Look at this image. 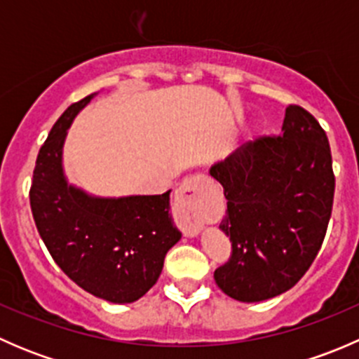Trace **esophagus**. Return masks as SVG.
I'll list each match as a JSON object with an SVG mask.
<instances>
[{"label":"esophagus","mask_w":359,"mask_h":359,"mask_svg":"<svg viewBox=\"0 0 359 359\" xmlns=\"http://www.w3.org/2000/svg\"><path fill=\"white\" fill-rule=\"evenodd\" d=\"M212 193L213 184L206 175H193L175 191L177 220L186 236H196L213 220Z\"/></svg>","instance_id":"34e87169"}]
</instances>
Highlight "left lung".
I'll return each mask as SVG.
<instances>
[{
	"label": "left lung",
	"instance_id": "obj_1",
	"mask_svg": "<svg viewBox=\"0 0 359 359\" xmlns=\"http://www.w3.org/2000/svg\"><path fill=\"white\" fill-rule=\"evenodd\" d=\"M210 175L224 187L219 227L233 245L213 273L220 290L240 302L290 290L316 259L334 205L330 144L318 119L288 106L280 135L243 144Z\"/></svg>",
	"mask_w": 359,
	"mask_h": 359
}]
</instances>
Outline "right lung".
<instances>
[{
    "label": "right lung",
    "mask_w": 359,
    "mask_h": 359,
    "mask_svg": "<svg viewBox=\"0 0 359 359\" xmlns=\"http://www.w3.org/2000/svg\"><path fill=\"white\" fill-rule=\"evenodd\" d=\"M93 95L62 112L39 149L31 200L36 227L57 266L99 299L130 304L161 274L180 231L170 215V191L156 196L95 198L67 184L62 146L67 128Z\"/></svg>",
    "instance_id": "add662e5"
}]
</instances>
